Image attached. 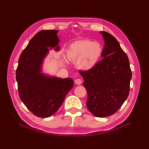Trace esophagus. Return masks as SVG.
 <instances>
[{"label": "esophagus", "mask_w": 149, "mask_h": 149, "mask_svg": "<svg viewBox=\"0 0 149 149\" xmlns=\"http://www.w3.org/2000/svg\"><path fill=\"white\" fill-rule=\"evenodd\" d=\"M75 83L77 85H80L82 83V80L81 79H76L75 80Z\"/></svg>", "instance_id": "34e87169"}]
</instances>
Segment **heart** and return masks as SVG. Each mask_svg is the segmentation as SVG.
<instances>
[{
	"instance_id": "1",
	"label": "heart",
	"mask_w": 149,
	"mask_h": 149,
	"mask_svg": "<svg viewBox=\"0 0 149 149\" xmlns=\"http://www.w3.org/2000/svg\"><path fill=\"white\" fill-rule=\"evenodd\" d=\"M102 52L100 43L90 40H79L70 46L68 57L70 59L78 61L80 68L89 70L97 65Z\"/></svg>"
}]
</instances>
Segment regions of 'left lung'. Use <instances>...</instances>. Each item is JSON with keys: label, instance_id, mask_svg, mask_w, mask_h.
I'll use <instances>...</instances> for the list:
<instances>
[{"label": "left lung", "instance_id": "1", "mask_svg": "<svg viewBox=\"0 0 149 149\" xmlns=\"http://www.w3.org/2000/svg\"><path fill=\"white\" fill-rule=\"evenodd\" d=\"M104 40L102 59L93 68L79 71L88 93V109L97 117L113 115L127 99L132 77L127 56L111 34L100 31Z\"/></svg>", "mask_w": 149, "mask_h": 149}]
</instances>
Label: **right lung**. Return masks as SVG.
<instances>
[{"label": "right lung", "instance_id": "obj_1", "mask_svg": "<svg viewBox=\"0 0 149 149\" xmlns=\"http://www.w3.org/2000/svg\"><path fill=\"white\" fill-rule=\"evenodd\" d=\"M57 30L36 33L19 58L16 71L18 94L30 111L41 118L54 114L74 86L72 78L51 77L42 73L43 59L50 49L59 50Z\"/></svg>", "mask_w": 149, "mask_h": 149}]
</instances>
